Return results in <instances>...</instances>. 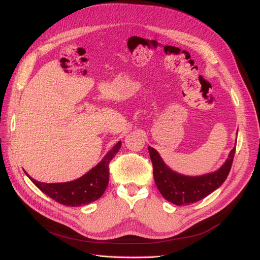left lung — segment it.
<instances>
[{"mask_svg":"<svg viewBox=\"0 0 260 260\" xmlns=\"http://www.w3.org/2000/svg\"><path fill=\"white\" fill-rule=\"evenodd\" d=\"M148 150L152 161L153 177L158 191L169 202L180 206L198 202L222 185L231 170L236 146L218 170L200 176H187L175 172L165 164L160 153L154 148L148 147Z\"/></svg>","mask_w":260,"mask_h":260,"instance_id":"1","label":"left lung"}]
</instances>
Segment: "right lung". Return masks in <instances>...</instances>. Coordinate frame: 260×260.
I'll list each match as a JSON object with an SVG mask.
<instances>
[{
	"mask_svg": "<svg viewBox=\"0 0 260 260\" xmlns=\"http://www.w3.org/2000/svg\"><path fill=\"white\" fill-rule=\"evenodd\" d=\"M121 145V141L116 142V145L107 152L96 166L85 175L72 181L46 183L33 179L26 172L24 173L43 193L55 200L56 202L71 207L86 205L104 194L109 182V163L118 153Z\"/></svg>",
	"mask_w": 260,
	"mask_h": 260,
	"instance_id": "1",
	"label": "right lung"
}]
</instances>
